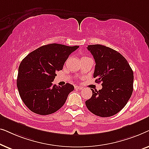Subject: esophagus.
I'll return each mask as SVG.
<instances>
[{
  "label": "esophagus",
  "mask_w": 149,
  "mask_h": 149,
  "mask_svg": "<svg viewBox=\"0 0 149 149\" xmlns=\"http://www.w3.org/2000/svg\"><path fill=\"white\" fill-rule=\"evenodd\" d=\"M74 88L77 89H82L83 87H81V86H78V85H76V86H74Z\"/></svg>",
  "instance_id": "obj_1"
}]
</instances>
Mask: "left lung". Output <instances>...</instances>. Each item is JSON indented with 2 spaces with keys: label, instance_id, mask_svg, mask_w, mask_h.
I'll return each mask as SVG.
<instances>
[{
  "label": "left lung",
  "instance_id": "1",
  "mask_svg": "<svg viewBox=\"0 0 149 149\" xmlns=\"http://www.w3.org/2000/svg\"><path fill=\"white\" fill-rule=\"evenodd\" d=\"M95 62L93 77L102 88L92 91L85 101L88 110L102 117L115 115L127 103L133 92L134 72L126 59L117 51L102 45L87 46Z\"/></svg>",
  "mask_w": 149,
  "mask_h": 149
}]
</instances>
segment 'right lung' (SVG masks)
Returning <instances> with one entry per match:
<instances>
[{"mask_svg":"<svg viewBox=\"0 0 149 149\" xmlns=\"http://www.w3.org/2000/svg\"><path fill=\"white\" fill-rule=\"evenodd\" d=\"M79 47L52 43L30 53L20 63L17 87L19 95L32 112L40 115L58 111L66 102L74 86L53 85L56 72L62 70L69 55Z\"/></svg>","mask_w":149,"mask_h":149,"instance_id":"right-lung-1","label":"right lung"}]
</instances>
